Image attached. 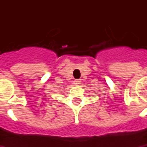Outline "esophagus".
<instances>
[{
	"instance_id": "obj_1",
	"label": "esophagus",
	"mask_w": 147,
	"mask_h": 147,
	"mask_svg": "<svg viewBox=\"0 0 147 147\" xmlns=\"http://www.w3.org/2000/svg\"><path fill=\"white\" fill-rule=\"evenodd\" d=\"M80 83H81V80H76L74 81V84H75L76 85H80Z\"/></svg>"
}]
</instances>
